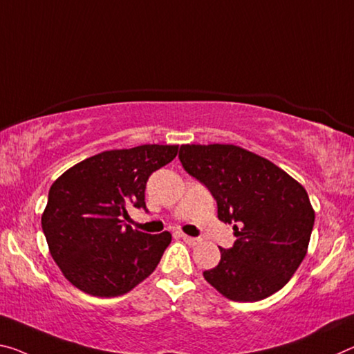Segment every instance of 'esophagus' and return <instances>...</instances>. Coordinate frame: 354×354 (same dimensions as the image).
<instances>
[{
  "instance_id": "1",
  "label": "esophagus",
  "mask_w": 354,
  "mask_h": 354,
  "mask_svg": "<svg viewBox=\"0 0 354 354\" xmlns=\"http://www.w3.org/2000/svg\"><path fill=\"white\" fill-rule=\"evenodd\" d=\"M181 238L186 241L187 244H190V245H195V244H198L200 243V239L198 238H194V236H187V234H181Z\"/></svg>"
}]
</instances>
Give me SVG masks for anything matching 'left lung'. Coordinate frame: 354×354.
<instances>
[{
    "instance_id": "8db88e82",
    "label": "left lung",
    "mask_w": 354,
    "mask_h": 354,
    "mask_svg": "<svg viewBox=\"0 0 354 354\" xmlns=\"http://www.w3.org/2000/svg\"><path fill=\"white\" fill-rule=\"evenodd\" d=\"M179 160L207 187L218 221L232 223L233 248L203 272L207 283L236 302L268 298L304 260L315 212L306 189L282 168L234 145H183Z\"/></svg>"
}]
</instances>
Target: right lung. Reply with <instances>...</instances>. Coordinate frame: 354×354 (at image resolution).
I'll return each mask as SVG.
<instances>
[{
  "label": "right lung",
  "mask_w": 354,
  "mask_h": 354,
  "mask_svg": "<svg viewBox=\"0 0 354 354\" xmlns=\"http://www.w3.org/2000/svg\"><path fill=\"white\" fill-rule=\"evenodd\" d=\"M178 145L111 149L82 160L52 184L42 214L50 254L69 282L99 298L131 291L159 265L171 234L124 225L143 207L151 173L175 159Z\"/></svg>",
  "instance_id": "add662e5"
}]
</instances>
